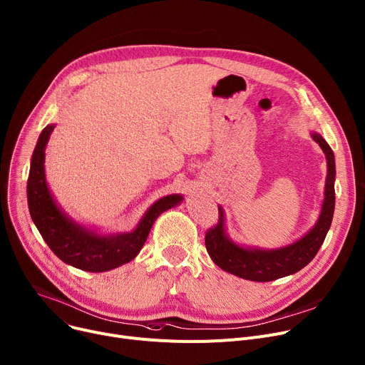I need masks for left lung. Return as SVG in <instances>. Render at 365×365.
<instances>
[{
  "label": "left lung",
  "mask_w": 365,
  "mask_h": 365,
  "mask_svg": "<svg viewBox=\"0 0 365 365\" xmlns=\"http://www.w3.org/2000/svg\"><path fill=\"white\" fill-rule=\"evenodd\" d=\"M312 139L324 151L329 167L324 202L317 225L302 239L289 247L273 251L247 250L237 247L232 240L227 239L225 233L223 208L218 207V220L214 227H210L205 233V247L211 259L220 269L252 282H272L299 272L317 255L330 229L333 218L336 168L333 151L329 147V143L323 139V136L319 133H312Z\"/></svg>",
  "instance_id": "obj_1"
}]
</instances>
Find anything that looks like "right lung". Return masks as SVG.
Returning a JSON list of instances; mask_svg holds the SVG:
<instances>
[{"instance_id":"1","label":"right lung","mask_w":365,"mask_h":365,"mask_svg":"<svg viewBox=\"0 0 365 365\" xmlns=\"http://www.w3.org/2000/svg\"><path fill=\"white\" fill-rule=\"evenodd\" d=\"M53 130L54 126L48 125L41 132L28 179L29 211L41 236L61 261L85 272H107L132 261L147 240L155 218L163 211L178 205L182 197L168 195L157 201L132 233L100 236L85 230L60 211L45 182V147Z\"/></svg>"}]
</instances>
